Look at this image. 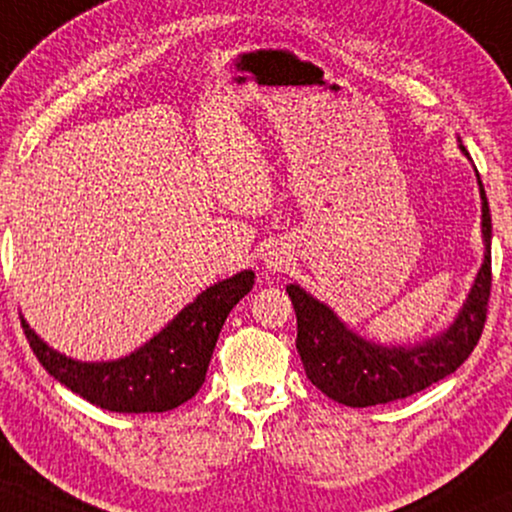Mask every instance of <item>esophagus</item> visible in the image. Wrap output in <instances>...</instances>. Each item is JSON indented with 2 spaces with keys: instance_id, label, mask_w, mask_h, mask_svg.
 <instances>
[{
  "instance_id": "1",
  "label": "esophagus",
  "mask_w": 512,
  "mask_h": 512,
  "mask_svg": "<svg viewBox=\"0 0 512 512\" xmlns=\"http://www.w3.org/2000/svg\"><path fill=\"white\" fill-rule=\"evenodd\" d=\"M267 267H269V269H278V267H281V260H278V255H276V257H267Z\"/></svg>"
}]
</instances>
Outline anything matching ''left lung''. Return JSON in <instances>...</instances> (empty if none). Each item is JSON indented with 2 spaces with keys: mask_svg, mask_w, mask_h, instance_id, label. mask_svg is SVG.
Wrapping results in <instances>:
<instances>
[{
  "mask_svg": "<svg viewBox=\"0 0 512 512\" xmlns=\"http://www.w3.org/2000/svg\"><path fill=\"white\" fill-rule=\"evenodd\" d=\"M463 148V146H461ZM465 153V148H463ZM480 181V174H477ZM484 264L449 331L416 347H383L347 331L326 304L300 286L286 293L297 316V354L319 390L345 406H375L406 399L456 371L482 338L491 295V215L480 181Z\"/></svg>",
  "mask_w": 512,
  "mask_h": 512,
  "instance_id": "obj_1",
  "label": "left lung"
}]
</instances>
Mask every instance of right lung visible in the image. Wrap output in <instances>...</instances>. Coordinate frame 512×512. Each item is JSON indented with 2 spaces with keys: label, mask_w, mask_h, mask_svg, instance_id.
<instances>
[{
  "label": "right lung",
  "mask_w": 512,
  "mask_h": 512,
  "mask_svg": "<svg viewBox=\"0 0 512 512\" xmlns=\"http://www.w3.org/2000/svg\"><path fill=\"white\" fill-rule=\"evenodd\" d=\"M255 286V274L219 281L200 293L151 342L118 361L82 364L44 345L21 319L32 352L61 385L115 413H163L196 397L226 316Z\"/></svg>",
  "instance_id": "obj_1"
}]
</instances>
